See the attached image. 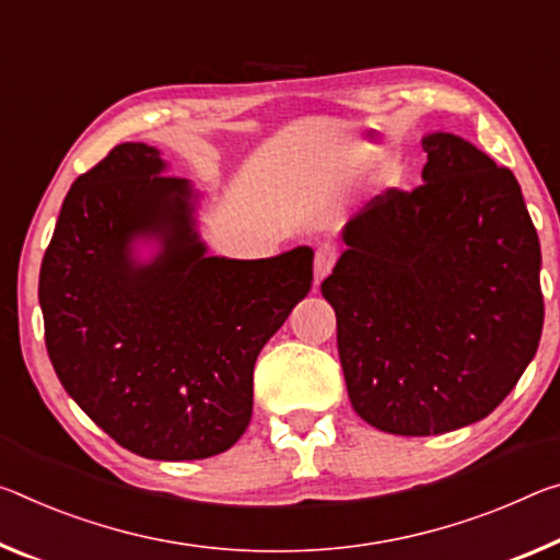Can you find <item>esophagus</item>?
Masks as SVG:
<instances>
[{
  "label": "esophagus",
  "instance_id": "1",
  "mask_svg": "<svg viewBox=\"0 0 560 560\" xmlns=\"http://www.w3.org/2000/svg\"><path fill=\"white\" fill-rule=\"evenodd\" d=\"M336 259H339V252H336V246L322 244L316 248V254H314V281H316V287L328 277V273H331Z\"/></svg>",
  "mask_w": 560,
  "mask_h": 560
}]
</instances>
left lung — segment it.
<instances>
[{
    "mask_svg": "<svg viewBox=\"0 0 560 560\" xmlns=\"http://www.w3.org/2000/svg\"><path fill=\"white\" fill-rule=\"evenodd\" d=\"M423 152V184L371 199L322 283L353 411L398 436L481 421L544 328L540 244L516 176L454 135L425 137Z\"/></svg>",
    "mask_w": 560,
    "mask_h": 560,
    "instance_id": "left-lung-1",
    "label": "left lung"
}]
</instances>
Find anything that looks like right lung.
<instances>
[{"mask_svg":"<svg viewBox=\"0 0 560 560\" xmlns=\"http://www.w3.org/2000/svg\"><path fill=\"white\" fill-rule=\"evenodd\" d=\"M154 147L124 141L61 203L39 271L44 341L61 386L131 454L209 458L242 439L254 363L314 279V252L273 259L207 256L191 191L159 174ZM139 233L163 238L147 267Z\"/></svg>","mask_w":560,"mask_h":560,"instance_id":"1","label":"right lung"}]
</instances>
